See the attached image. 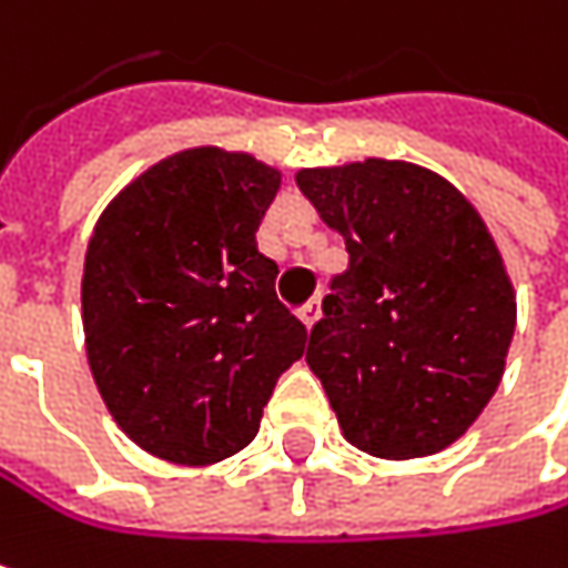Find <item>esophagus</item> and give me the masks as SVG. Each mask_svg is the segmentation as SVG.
Masks as SVG:
<instances>
[{
	"mask_svg": "<svg viewBox=\"0 0 568 568\" xmlns=\"http://www.w3.org/2000/svg\"><path fill=\"white\" fill-rule=\"evenodd\" d=\"M320 313H323V301H320V297L306 301V304L297 310V316H301V323H304L306 329H313V323L320 320Z\"/></svg>",
	"mask_w": 568,
	"mask_h": 568,
	"instance_id": "34e87169",
	"label": "esophagus"
}]
</instances>
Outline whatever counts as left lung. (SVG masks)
Instances as JSON below:
<instances>
[{
	"label": "left lung",
	"instance_id": "1",
	"mask_svg": "<svg viewBox=\"0 0 568 568\" xmlns=\"http://www.w3.org/2000/svg\"><path fill=\"white\" fill-rule=\"evenodd\" d=\"M297 186L348 252L306 348L343 436L378 459L453 446L501 385L517 326L488 225L410 161L304 168Z\"/></svg>",
	"mask_w": 568,
	"mask_h": 568
}]
</instances>
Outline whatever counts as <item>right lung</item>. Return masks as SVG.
<instances>
[{
    "instance_id": "right-lung-1",
    "label": "right lung",
    "mask_w": 568,
    "mask_h": 568,
    "mask_svg": "<svg viewBox=\"0 0 568 568\" xmlns=\"http://www.w3.org/2000/svg\"><path fill=\"white\" fill-rule=\"evenodd\" d=\"M281 171L186 148L129 183L90 235L83 333L112 420L144 453L213 466L245 449L304 323L277 301L255 232Z\"/></svg>"
}]
</instances>
